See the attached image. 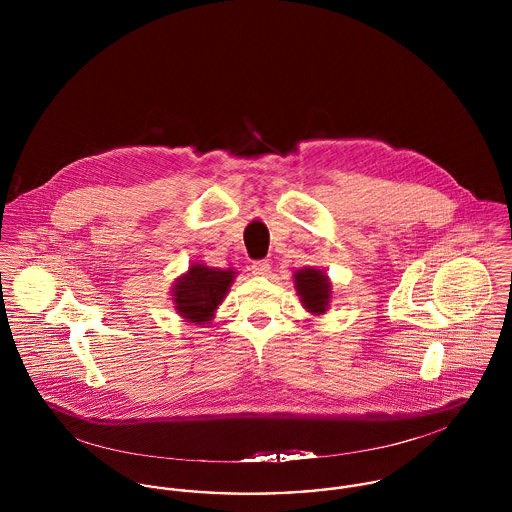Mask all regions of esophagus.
<instances>
[{"mask_svg":"<svg viewBox=\"0 0 512 512\" xmlns=\"http://www.w3.org/2000/svg\"><path fill=\"white\" fill-rule=\"evenodd\" d=\"M252 272H254L256 276H268V274H270V262H268V260L254 262V264H252Z\"/></svg>","mask_w":512,"mask_h":512,"instance_id":"obj_1","label":"esophagus"}]
</instances>
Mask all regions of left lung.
I'll list each match as a JSON object with an SVG mask.
<instances>
[{
    "mask_svg": "<svg viewBox=\"0 0 512 512\" xmlns=\"http://www.w3.org/2000/svg\"><path fill=\"white\" fill-rule=\"evenodd\" d=\"M293 284L303 307L313 315H323L331 301V282L319 268H301L293 274Z\"/></svg>",
    "mask_w": 512,
    "mask_h": 512,
    "instance_id": "8db88e82",
    "label": "left lung"
}]
</instances>
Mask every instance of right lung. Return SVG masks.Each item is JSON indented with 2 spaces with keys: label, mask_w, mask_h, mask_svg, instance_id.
<instances>
[{
  "label": "right lung",
  "mask_w": 512,
  "mask_h": 512,
  "mask_svg": "<svg viewBox=\"0 0 512 512\" xmlns=\"http://www.w3.org/2000/svg\"><path fill=\"white\" fill-rule=\"evenodd\" d=\"M234 276L236 272L232 268L220 270L205 264L189 266L187 274L179 276L171 290L177 313L195 325L213 321Z\"/></svg>",
  "instance_id": "obj_1"
}]
</instances>
